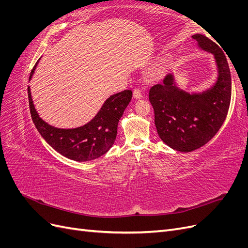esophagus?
Masks as SVG:
<instances>
[{
	"mask_svg": "<svg viewBox=\"0 0 248 248\" xmlns=\"http://www.w3.org/2000/svg\"><path fill=\"white\" fill-rule=\"evenodd\" d=\"M133 97H134V98H137V99H140L141 98L142 94H141L140 89H134L133 90Z\"/></svg>",
	"mask_w": 248,
	"mask_h": 248,
	"instance_id": "esophagus-1",
	"label": "esophagus"
}]
</instances>
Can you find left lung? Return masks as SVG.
I'll list each match as a JSON object with an SVG mask.
<instances>
[{"label": "left lung", "instance_id": "obj_1", "mask_svg": "<svg viewBox=\"0 0 248 248\" xmlns=\"http://www.w3.org/2000/svg\"><path fill=\"white\" fill-rule=\"evenodd\" d=\"M199 46L214 55L218 78L215 85L200 94L180 90L168 74L162 84L153 86L149 100L154 108L155 126L160 139L180 152H191L211 140L227 118L232 79L226 55L208 37L192 36Z\"/></svg>", "mask_w": 248, "mask_h": 248}]
</instances>
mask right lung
<instances>
[{"label":"right lung","instance_id":"1","mask_svg":"<svg viewBox=\"0 0 248 248\" xmlns=\"http://www.w3.org/2000/svg\"><path fill=\"white\" fill-rule=\"evenodd\" d=\"M37 63L30 74V79ZM28 95L33 122L47 144L67 158L89 161L106 154L114 145L119 120L131 100L132 92L130 90H124L111 95L91 121L73 129L56 128L44 122L35 109L30 87H28Z\"/></svg>","mask_w":248,"mask_h":248}]
</instances>
